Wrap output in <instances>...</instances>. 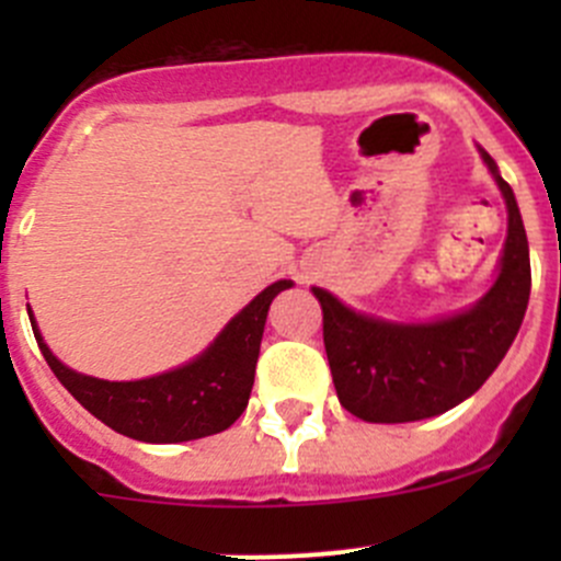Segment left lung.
Listing matches in <instances>:
<instances>
[{"label": "left lung", "instance_id": "8db88e82", "mask_svg": "<svg viewBox=\"0 0 561 561\" xmlns=\"http://www.w3.org/2000/svg\"><path fill=\"white\" fill-rule=\"evenodd\" d=\"M480 154L505 195L507 241L500 276L478 307L432 325H396L355 314L312 287L336 396L360 421H423L461 404L494 375L522 328L531 287L526 230L511 184Z\"/></svg>", "mask_w": 561, "mask_h": 561}]
</instances>
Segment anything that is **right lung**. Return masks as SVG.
Segmentation results:
<instances>
[{"mask_svg":"<svg viewBox=\"0 0 561 561\" xmlns=\"http://www.w3.org/2000/svg\"><path fill=\"white\" fill-rule=\"evenodd\" d=\"M290 285L293 282L282 279L265 287L228 322L201 358L168 375L138 382H107L78 375L50 355L37 325H32V331L50 371L98 421L140 443H186L225 432L247 410L265 314L276 293Z\"/></svg>","mask_w":561,"mask_h":561,"instance_id":"add662e5","label":"right lung"}]
</instances>
